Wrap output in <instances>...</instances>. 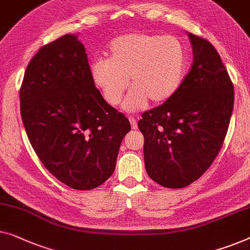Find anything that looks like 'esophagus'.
<instances>
[{"mask_svg":"<svg viewBox=\"0 0 250 250\" xmlns=\"http://www.w3.org/2000/svg\"><path fill=\"white\" fill-rule=\"evenodd\" d=\"M128 121H129V123H131V127H132L133 129H136V127H137V122L135 121V119H134L133 117H129Z\"/></svg>","mask_w":250,"mask_h":250,"instance_id":"esophagus-1","label":"esophagus"}]
</instances>
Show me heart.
<instances>
[{"label": "heart", "mask_w": 250, "mask_h": 250, "mask_svg": "<svg viewBox=\"0 0 250 250\" xmlns=\"http://www.w3.org/2000/svg\"><path fill=\"white\" fill-rule=\"evenodd\" d=\"M186 52L173 37L125 34L111 41L108 60L90 65V78L104 99L117 106L129 85L125 110L139 111L149 104H164L182 86L186 74Z\"/></svg>", "instance_id": "obj_1"}]
</instances>
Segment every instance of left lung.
<instances>
[{
	"mask_svg": "<svg viewBox=\"0 0 250 250\" xmlns=\"http://www.w3.org/2000/svg\"><path fill=\"white\" fill-rule=\"evenodd\" d=\"M187 36L194 56L189 73L171 99L137 123L147 175L167 188L186 187L209 168L233 109V85L219 53L205 39Z\"/></svg>",
	"mask_w": 250,
	"mask_h": 250,
	"instance_id": "1",
	"label": "left lung"
}]
</instances>
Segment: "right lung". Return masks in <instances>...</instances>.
<instances>
[{
	"label": "right lung",
	"instance_id": "add662e5",
	"mask_svg": "<svg viewBox=\"0 0 250 250\" xmlns=\"http://www.w3.org/2000/svg\"><path fill=\"white\" fill-rule=\"evenodd\" d=\"M20 109L36 154L60 182L89 190L113 175L131 125L92 83L78 35H65L32 57L20 89Z\"/></svg>",
	"mask_w": 250,
	"mask_h": 250
}]
</instances>
